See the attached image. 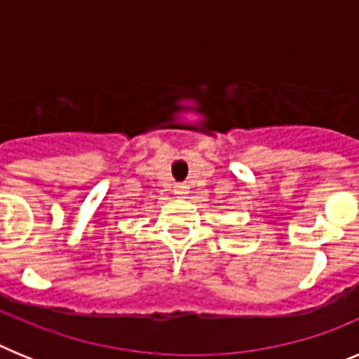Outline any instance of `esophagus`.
Returning a JSON list of instances; mask_svg holds the SVG:
<instances>
[{
  "label": "esophagus",
  "mask_w": 359,
  "mask_h": 359,
  "mask_svg": "<svg viewBox=\"0 0 359 359\" xmlns=\"http://www.w3.org/2000/svg\"><path fill=\"white\" fill-rule=\"evenodd\" d=\"M172 192L176 198H185V196L189 194V187L183 185V183H177V185H174Z\"/></svg>",
  "instance_id": "obj_1"
}]
</instances>
